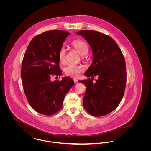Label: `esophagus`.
I'll return each mask as SVG.
<instances>
[{
  "label": "esophagus",
  "mask_w": 151,
  "mask_h": 151,
  "mask_svg": "<svg viewBox=\"0 0 151 151\" xmlns=\"http://www.w3.org/2000/svg\"><path fill=\"white\" fill-rule=\"evenodd\" d=\"M73 80H74V83H76V84H77V83H78V80L77 79H76V78H73Z\"/></svg>",
  "instance_id": "1"
}]
</instances>
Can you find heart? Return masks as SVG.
<instances>
[{"label":"heart","mask_w":151,"mask_h":151,"mask_svg":"<svg viewBox=\"0 0 151 151\" xmlns=\"http://www.w3.org/2000/svg\"><path fill=\"white\" fill-rule=\"evenodd\" d=\"M71 45L80 53L81 55H84L88 52V47L86 43L81 40H76L72 42ZM58 58L61 63H65V49L62 47L58 53ZM84 67L79 65H68L65 67V75L73 77H77L83 71Z\"/></svg>","instance_id":"heart-1"}]
</instances>
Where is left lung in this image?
<instances>
[{"mask_svg":"<svg viewBox=\"0 0 151 151\" xmlns=\"http://www.w3.org/2000/svg\"><path fill=\"white\" fill-rule=\"evenodd\" d=\"M82 35L90 45L93 55L91 65L84 75L98 76L96 82L90 78L80 80L86 86L84 108L91 115L102 116L113 111L119 105L126 84V66L123 55L114 40L98 31L81 30Z\"/></svg>","mask_w":151,"mask_h":151,"instance_id":"obj_1","label":"left lung"}]
</instances>
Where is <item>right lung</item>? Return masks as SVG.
I'll return each mask as SVG.
<instances>
[{
	"mask_svg": "<svg viewBox=\"0 0 151 151\" xmlns=\"http://www.w3.org/2000/svg\"><path fill=\"white\" fill-rule=\"evenodd\" d=\"M68 31L51 30L35 36L30 42L22 62V83L31 107L37 112L50 116L59 111L66 93L74 84L70 77L52 81V75L60 76L58 53Z\"/></svg>",
	"mask_w": 151,
	"mask_h": 151,
	"instance_id": "right-lung-1",
	"label": "right lung"
}]
</instances>
